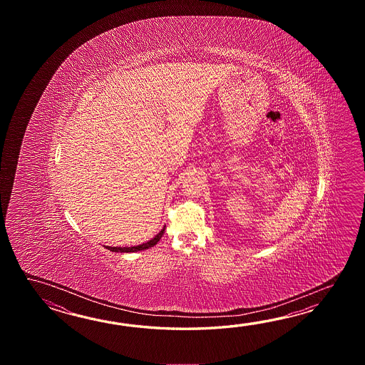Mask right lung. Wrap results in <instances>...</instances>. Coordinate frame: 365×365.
<instances>
[{"mask_svg": "<svg viewBox=\"0 0 365 365\" xmlns=\"http://www.w3.org/2000/svg\"><path fill=\"white\" fill-rule=\"evenodd\" d=\"M164 228H165V225H164L163 230L156 235L155 237H153V239L148 241V242H143V244L137 245V247H124V248H123V247H106V248L110 250V252H116V253H132V252H138V250H145V249L151 248V247H154V245L158 244V241L162 239Z\"/></svg>", "mask_w": 365, "mask_h": 365, "instance_id": "add662e5", "label": "right lung"}]
</instances>
